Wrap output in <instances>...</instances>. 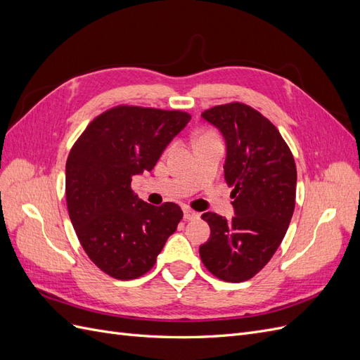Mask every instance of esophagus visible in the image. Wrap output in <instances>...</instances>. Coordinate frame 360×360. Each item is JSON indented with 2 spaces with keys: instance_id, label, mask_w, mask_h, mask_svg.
Returning <instances> with one entry per match:
<instances>
[{
  "instance_id": "34e87169",
  "label": "esophagus",
  "mask_w": 360,
  "mask_h": 360,
  "mask_svg": "<svg viewBox=\"0 0 360 360\" xmlns=\"http://www.w3.org/2000/svg\"><path fill=\"white\" fill-rule=\"evenodd\" d=\"M183 213H184V219H186V221H195V219H198V217H200V213L193 212L191 209H184Z\"/></svg>"
}]
</instances>
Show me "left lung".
I'll return each mask as SVG.
<instances>
[{"label": "left lung", "instance_id": "1", "mask_svg": "<svg viewBox=\"0 0 360 360\" xmlns=\"http://www.w3.org/2000/svg\"><path fill=\"white\" fill-rule=\"evenodd\" d=\"M201 117L225 141L224 176L234 188V216H201L210 226V238L200 246V257L219 279L248 281L269 263L288 230L296 163L279 130L248 105L214 106Z\"/></svg>", "mask_w": 360, "mask_h": 360}]
</instances>
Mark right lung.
I'll list each match as a JSON object with an SVG mask.
<instances>
[{"instance_id":"1","label":"right lung","mask_w":360,"mask_h":360,"mask_svg":"<svg viewBox=\"0 0 360 360\" xmlns=\"http://www.w3.org/2000/svg\"><path fill=\"white\" fill-rule=\"evenodd\" d=\"M191 115L118 106L94 118L66 162L70 221L93 263L115 279H135L155 266L183 212L159 207L130 189L135 176L155 168Z\"/></svg>"}]
</instances>
